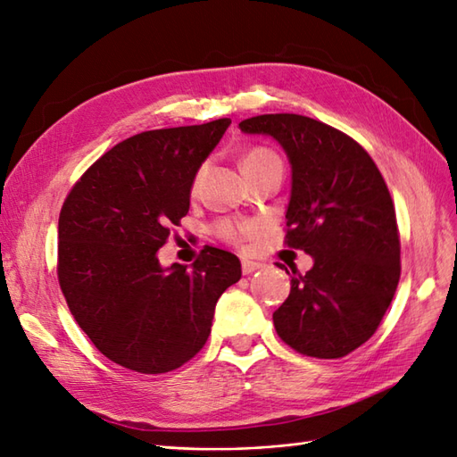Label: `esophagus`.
<instances>
[{
	"instance_id": "obj_1",
	"label": "esophagus",
	"mask_w": 457,
	"mask_h": 457,
	"mask_svg": "<svg viewBox=\"0 0 457 457\" xmlns=\"http://www.w3.org/2000/svg\"><path fill=\"white\" fill-rule=\"evenodd\" d=\"M262 267L261 262H257V261H241V270H243V274H253L254 270H259Z\"/></svg>"
}]
</instances>
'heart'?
I'll list each match as a JSON object with an SVG mask.
<instances>
[{
	"label": "heart",
	"mask_w": 457,
	"mask_h": 457,
	"mask_svg": "<svg viewBox=\"0 0 457 457\" xmlns=\"http://www.w3.org/2000/svg\"><path fill=\"white\" fill-rule=\"evenodd\" d=\"M272 159H278V155L274 154L272 150H267V147H253L243 157V169L247 167H254V165H261V163H267L272 162ZM200 179H203V169L196 173L195 180H193V188L196 190ZM214 231L218 236L228 241V243H241L243 237H245V233L249 231L247 224H239V221H228V220H221L214 226Z\"/></svg>",
	"instance_id": "1"
}]
</instances>
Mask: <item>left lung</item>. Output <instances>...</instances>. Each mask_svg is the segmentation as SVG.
I'll list each match as a JSON object with an SVG mask.
<instances>
[{
    "label": "left lung",
    "instance_id": "8db88e82",
    "mask_svg": "<svg viewBox=\"0 0 457 457\" xmlns=\"http://www.w3.org/2000/svg\"><path fill=\"white\" fill-rule=\"evenodd\" d=\"M239 129L269 134L284 147L292 165L284 243L313 257L305 274L292 269L274 328L295 353L343 358L376 333L401 277L386 180L356 140L310 116L261 114Z\"/></svg>",
    "mask_w": 457,
    "mask_h": 457
}]
</instances>
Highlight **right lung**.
<instances>
[{"label":"right lung","instance_id":"right-lung-1","mask_svg":"<svg viewBox=\"0 0 457 457\" xmlns=\"http://www.w3.org/2000/svg\"><path fill=\"white\" fill-rule=\"evenodd\" d=\"M231 124L147 130L85 171L58 220V282L73 320L101 354L165 374L208 341L216 302L241 278L233 253L206 245L193 269L157 259L190 206L198 167Z\"/></svg>","mask_w":457,"mask_h":457}]
</instances>
